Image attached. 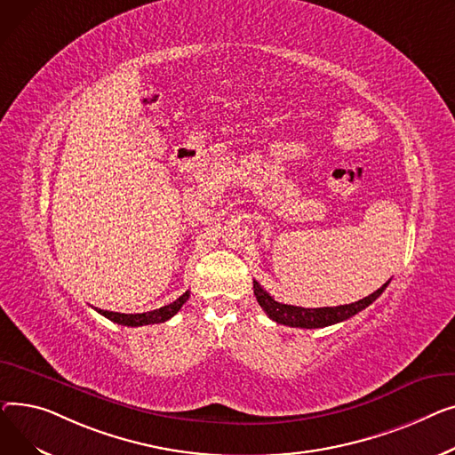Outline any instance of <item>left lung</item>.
<instances>
[{
    "instance_id": "left-lung-1",
    "label": "left lung",
    "mask_w": 455,
    "mask_h": 455,
    "mask_svg": "<svg viewBox=\"0 0 455 455\" xmlns=\"http://www.w3.org/2000/svg\"><path fill=\"white\" fill-rule=\"evenodd\" d=\"M387 284H389V281L386 284H382L377 291H372L371 296H367L356 303L339 305V307H323V308H303V307L279 303L270 296L268 291L262 290V286L257 281H253V293H255L259 305L262 307V310L268 314V317L274 319V322H277L281 325H288V327L322 329V327H329V325L345 322V319H349L355 314L367 308L372 301H377L380 298V293L386 290Z\"/></svg>"
}]
</instances>
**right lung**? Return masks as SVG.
Masks as SVG:
<instances>
[{"mask_svg":"<svg viewBox=\"0 0 455 455\" xmlns=\"http://www.w3.org/2000/svg\"><path fill=\"white\" fill-rule=\"evenodd\" d=\"M189 299V291H185L183 296H180L176 301L171 305H165L162 308H156L150 312L143 314H121V312H110V310H97L104 317H108L110 322L124 327H143V325H154V323H164L167 319H171L181 307L183 303Z\"/></svg>","mask_w":455,"mask_h":455,"instance_id":"right-lung-1","label":"right lung"}]
</instances>
